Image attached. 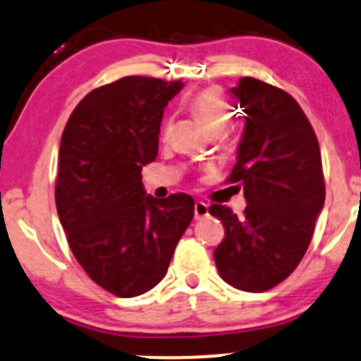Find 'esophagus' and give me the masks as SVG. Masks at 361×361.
Instances as JSON below:
<instances>
[{
	"instance_id": "esophagus-1",
	"label": "esophagus",
	"mask_w": 361,
	"mask_h": 361,
	"mask_svg": "<svg viewBox=\"0 0 361 361\" xmlns=\"http://www.w3.org/2000/svg\"><path fill=\"white\" fill-rule=\"evenodd\" d=\"M207 214H209V206H207L206 202L197 201L196 204H194V218L202 219V218H206Z\"/></svg>"
}]
</instances>
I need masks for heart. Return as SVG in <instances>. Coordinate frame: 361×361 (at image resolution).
<instances>
[{
  "mask_svg": "<svg viewBox=\"0 0 361 361\" xmlns=\"http://www.w3.org/2000/svg\"><path fill=\"white\" fill-rule=\"evenodd\" d=\"M189 108L199 120L202 121V125L206 126V130L209 131L213 137L216 135H221L226 130L228 123H230L231 109L230 103L224 97V94L219 89L209 87L199 91L196 96L190 97ZM173 128V118L169 116L167 120L164 121L162 126V137L169 138L172 133Z\"/></svg>",
  "mask_w": 361,
  "mask_h": 361,
  "instance_id": "b5f03b06",
  "label": "heart"
}]
</instances>
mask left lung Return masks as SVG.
I'll return each instance as SVG.
<instances>
[{
	"mask_svg": "<svg viewBox=\"0 0 361 361\" xmlns=\"http://www.w3.org/2000/svg\"><path fill=\"white\" fill-rule=\"evenodd\" d=\"M231 92L247 123L228 182L243 188L248 204L243 216L221 204L209 207L224 226L214 262L235 289L264 292L294 272L311 243L326 197L321 150L306 114L286 91L241 78Z\"/></svg>",
	"mask_w": 361,
	"mask_h": 361,
	"instance_id": "8db88e82",
	"label": "left lung"
}]
</instances>
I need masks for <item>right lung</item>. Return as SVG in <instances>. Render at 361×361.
Returning a JSON list of instances; mask_svg holds the SVG:
<instances>
[{"mask_svg":"<svg viewBox=\"0 0 361 361\" xmlns=\"http://www.w3.org/2000/svg\"><path fill=\"white\" fill-rule=\"evenodd\" d=\"M184 84L128 75L91 91L61 138L55 206L75 260L118 298H137L167 274L194 199L147 196L164 109Z\"/></svg>","mask_w":361,"mask_h":361,"instance_id":"obj_1","label":"right lung"}]
</instances>
